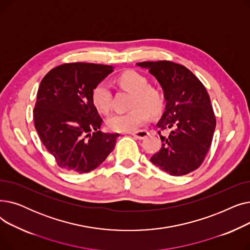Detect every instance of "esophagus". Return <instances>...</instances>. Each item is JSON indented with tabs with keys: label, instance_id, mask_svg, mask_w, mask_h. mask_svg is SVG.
<instances>
[{
	"label": "esophagus",
	"instance_id": "obj_1",
	"mask_svg": "<svg viewBox=\"0 0 250 250\" xmlns=\"http://www.w3.org/2000/svg\"><path fill=\"white\" fill-rule=\"evenodd\" d=\"M132 136H134L136 139L143 140V139H145L146 137L149 136V132H148V130H146V129H142V130H138V132L133 133Z\"/></svg>",
	"mask_w": 250,
	"mask_h": 250
}]
</instances>
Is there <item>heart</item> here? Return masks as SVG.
Instances as JSON below:
<instances>
[{
  "instance_id": "obj_1",
  "label": "heart",
  "mask_w": 250,
  "mask_h": 250,
  "mask_svg": "<svg viewBox=\"0 0 250 250\" xmlns=\"http://www.w3.org/2000/svg\"><path fill=\"white\" fill-rule=\"evenodd\" d=\"M117 83L122 88L133 94L129 111L115 113L107 120V125L111 130L120 133L134 132L146 124L149 112L153 115L162 111L164 97L161 92L149 86L148 79L135 71H126L117 77ZM92 104L95 109L103 114L109 112L111 107V90L109 85L101 81L91 92Z\"/></svg>"
}]
</instances>
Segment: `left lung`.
<instances>
[{
    "label": "left lung",
    "mask_w": 250,
    "mask_h": 250,
    "mask_svg": "<svg viewBox=\"0 0 250 250\" xmlns=\"http://www.w3.org/2000/svg\"><path fill=\"white\" fill-rule=\"evenodd\" d=\"M164 91L165 111L157 127L162 146L151 162L170 175H186L198 169L211 147L216 116L203 83L185 65L170 62H142ZM168 130V135L161 132Z\"/></svg>",
    "instance_id": "1"
}]
</instances>
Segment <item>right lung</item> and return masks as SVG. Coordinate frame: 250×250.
<instances>
[{"label": "right lung", "mask_w": 250, "mask_h": 250, "mask_svg": "<svg viewBox=\"0 0 250 250\" xmlns=\"http://www.w3.org/2000/svg\"><path fill=\"white\" fill-rule=\"evenodd\" d=\"M112 71L106 64L67 62L51 69L39 85L34 125L47 152L65 171L90 172L115 147L120 135L98 130L103 120L91 100L92 89Z\"/></svg>", "instance_id": "add662e5"}]
</instances>
